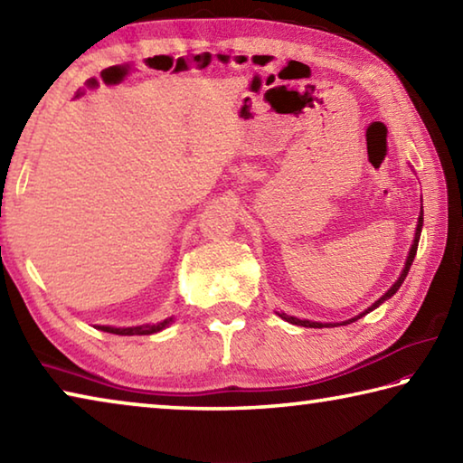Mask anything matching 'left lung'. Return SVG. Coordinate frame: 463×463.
Returning a JSON list of instances; mask_svg holds the SVG:
<instances>
[{
  "label": "left lung",
  "mask_w": 463,
  "mask_h": 463,
  "mask_svg": "<svg viewBox=\"0 0 463 463\" xmlns=\"http://www.w3.org/2000/svg\"><path fill=\"white\" fill-rule=\"evenodd\" d=\"M420 229H422V214L419 216V224H417V232H414V241H412V247H411V253H409V260H406V265H404V269H402V273H401V278L396 279V284L392 286L386 294H383L378 302H373L372 304V308H367L365 312H362V315L359 317H355V318H351V320H347V323H343V325H349V323H354V320H357V318H362L364 315H367V312L370 310H373V308H378L380 304L383 302V300H388V298H392L394 296L396 292H398V288L402 286V281H404V278H406V273H409V269H411V265H412V260H414V255H417V247H419V239H420ZM278 315L284 318V320H288V323H292V325H300V326H310V328H323V326H336V325H323V323H312V320H300V318H294V317H289V315H286V312H278Z\"/></svg>",
  "instance_id": "8db88e82"
}]
</instances>
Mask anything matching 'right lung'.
Listing matches in <instances>:
<instances>
[{
  "instance_id": "1",
  "label": "right lung",
  "mask_w": 463,
  "mask_h": 463,
  "mask_svg": "<svg viewBox=\"0 0 463 463\" xmlns=\"http://www.w3.org/2000/svg\"><path fill=\"white\" fill-rule=\"evenodd\" d=\"M171 323V318L163 320V323H156V325H143V326H128V328H114V326H98L99 331H106V333H112V335H153V333H159Z\"/></svg>"
}]
</instances>
